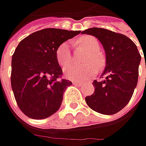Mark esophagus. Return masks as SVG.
<instances>
[{
    "label": "esophagus",
    "instance_id": "1",
    "mask_svg": "<svg viewBox=\"0 0 146 146\" xmlns=\"http://www.w3.org/2000/svg\"><path fill=\"white\" fill-rule=\"evenodd\" d=\"M73 84H76V85H82V83H80V82L74 81L73 82Z\"/></svg>",
    "mask_w": 146,
    "mask_h": 146
}]
</instances>
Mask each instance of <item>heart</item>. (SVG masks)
I'll return each instance as SVG.
<instances>
[{"label": "heart", "mask_w": 146, "mask_h": 146, "mask_svg": "<svg viewBox=\"0 0 146 146\" xmlns=\"http://www.w3.org/2000/svg\"><path fill=\"white\" fill-rule=\"evenodd\" d=\"M78 44L89 51L87 62H93L98 67L102 66V58L100 53L98 52L99 49V42L95 37L92 36H84L79 39ZM56 57L58 64L62 67H65L70 63L71 61V49L69 41L63 42L59 45L56 52ZM93 62H89L84 66L70 65L65 69V76L66 78L72 80H87L97 71V66Z\"/></svg>", "instance_id": "b5f03b06"}]
</instances>
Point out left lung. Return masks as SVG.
I'll return each instance as SVG.
<instances>
[{
	"mask_svg": "<svg viewBox=\"0 0 146 146\" xmlns=\"http://www.w3.org/2000/svg\"><path fill=\"white\" fill-rule=\"evenodd\" d=\"M97 37L106 52L102 80L93 81L94 93L85 98L87 105L102 115H114L124 108L137 87L141 55L135 43L126 36L93 27L81 32Z\"/></svg>",
	"mask_w": 146,
	"mask_h": 146,
	"instance_id": "8db88e82",
	"label": "left lung"
}]
</instances>
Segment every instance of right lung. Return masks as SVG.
<instances>
[{
  "instance_id": "add662e5",
  "label": "right lung",
  "mask_w": 146,
  "mask_h": 146,
  "mask_svg": "<svg viewBox=\"0 0 146 146\" xmlns=\"http://www.w3.org/2000/svg\"><path fill=\"white\" fill-rule=\"evenodd\" d=\"M80 31L45 28L21 40L12 56L11 87L21 111L43 119L60 108L66 87L56 52L60 44Z\"/></svg>"
}]
</instances>
